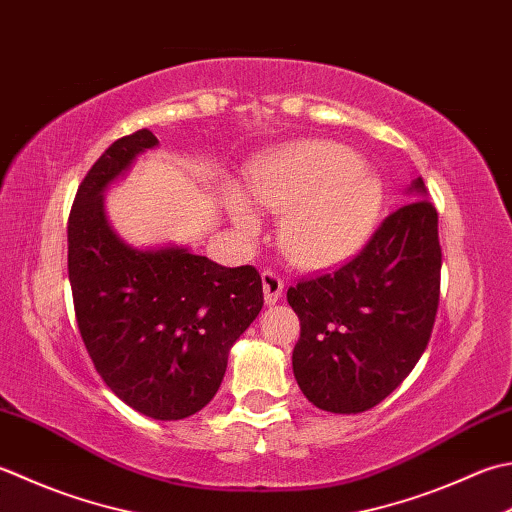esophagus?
Returning a JSON list of instances; mask_svg holds the SVG:
<instances>
[{"instance_id": "34e87169", "label": "esophagus", "mask_w": 512, "mask_h": 512, "mask_svg": "<svg viewBox=\"0 0 512 512\" xmlns=\"http://www.w3.org/2000/svg\"><path fill=\"white\" fill-rule=\"evenodd\" d=\"M262 286H264V302L266 306H275L279 297L284 293V282L282 277L275 275L273 270H264L262 273Z\"/></svg>"}]
</instances>
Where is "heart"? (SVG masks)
Segmentation results:
<instances>
[{
    "instance_id": "heart-1",
    "label": "heart",
    "mask_w": 512,
    "mask_h": 512,
    "mask_svg": "<svg viewBox=\"0 0 512 512\" xmlns=\"http://www.w3.org/2000/svg\"><path fill=\"white\" fill-rule=\"evenodd\" d=\"M248 188L259 206L284 215L279 246L304 270L355 257L375 233L386 199L382 177L353 148L326 139L270 153L250 170ZM230 217L242 235H259L262 219L244 195H230Z\"/></svg>"
}]
</instances>
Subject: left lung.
Here are the masks:
<instances>
[{"mask_svg": "<svg viewBox=\"0 0 512 512\" xmlns=\"http://www.w3.org/2000/svg\"><path fill=\"white\" fill-rule=\"evenodd\" d=\"M355 259L288 288L299 317L293 373L308 402L355 415L404 382L428 346L439 304L442 248L424 179Z\"/></svg>", "mask_w": 512, "mask_h": 512, "instance_id": "obj_1", "label": "left lung"}]
</instances>
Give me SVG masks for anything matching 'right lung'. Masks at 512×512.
Returning <instances> with one entry per match:
<instances>
[{
  "instance_id": "1",
  "label": "right lung",
  "mask_w": 512,
  "mask_h": 512,
  "mask_svg": "<svg viewBox=\"0 0 512 512\" xmlns=\"http://www.w3.org/2000/svg\"><path fill=\"white\" fill-rule=\"evenodd\" d=\"M157 146L150 130H137L88 170L68 219V279L79 333L106 386L137 413L173 422L215 397L264 293L253 266H219L177 244L137 248L115 233L104 193Z\"/></svg>"
}]
</instances>
